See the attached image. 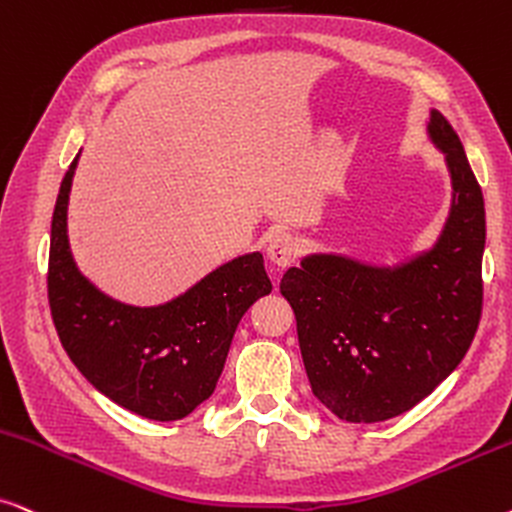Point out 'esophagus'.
<instances>
[{"label":"esophagus","instance_id":"esophagus-1","mask_svg":"<svg viewBox=\"0 0 512 512\" xmlns=\"http://www.w3.org/2000/svg\"><path fill=\"white\" fill-rule=\"evenodd\" d=\"M296 254H298V247L294 237L287 235V232H277V235H272V240L268 244V258L272 265H277V268H289V265L296 261Z\"/></svg>","mask_w":512,"mask_h":512}]
</instances>
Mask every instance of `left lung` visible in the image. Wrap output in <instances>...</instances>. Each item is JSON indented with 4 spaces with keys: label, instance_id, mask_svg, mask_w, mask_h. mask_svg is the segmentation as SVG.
Returning <instances> with one entry per match:
<instances>
[{
    "label": "left lung",
    "instance_id": "8db88e82",
    "mask_svg": "<svg viewBox=\"0 0 512 512\" xmlns=\"http://www.w3.org/2000/svg\"><path fill=\"white\" fill-rule=\"evenodd\" d=\"M426 134L451 181L435 242L395 263L315 251L280 282L313 395L348 423L388 421L416 407L459 367L480 322L482 190L435 108Z\"/></svg>",
    "mask_w": 512,
    "mask_h": 512
}]
</instances>
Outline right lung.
<instances>
[{
  "instance_id": "obj_1",
  "label": "right lung",
  "mask_w": 512,
  "mask_h": 512,
  "mask_svg": "<svg viewBox=\"0 0 512 512\" xmlns=\"http://www.w3.org/2000/svg\"><path fill=\"white\" fill-rule=\"evenodd\" d=\"M77 162L79 155L51 221L46 282L58 338L86 381L119 407L152 421H181L214 393L237 324L272 291L263 254L232 258L159 305L117 301L82 275L70 251L68 202Z\"/></svg>"
}]
</instances>
